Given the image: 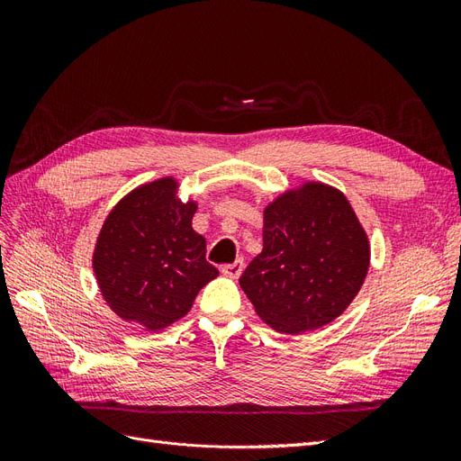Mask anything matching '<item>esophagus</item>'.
<instances>
[{
  "label": "esophagus",
  "mask_w": 461,
  "mask_h": 461,
  "mask_svg": "<svg viewBox=\"0 0 461 461\" xmlns=\"http://www.w3.org/2000/svg\"><path fill=\"white\" fill-rule=\"evenodd\" d=\"M242 269H244V261L242 259H236V261L229 263V265H222L221 273L225 275V276H229V278H239Z\"/></svg>",
  "instance_id": "1"
}]
</instances>
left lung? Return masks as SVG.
<instances>
[{"instance_id":"left-lung-1","label":"left lung","mask_w":461,"mask_h":461,"mask_svg":"<svg viewBox=\"0 0 461 461\" xmlns=\"http://www.w3.org/2000/svg\"><path fill=\"white\" fill-rule=\"evenodd\" d=\"M369 263V236L344 192L305 180L263 207V249L240 288L263 323L300 334L346 312Z\"/></svg>"}]
</instances>
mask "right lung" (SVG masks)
Returning <instances> with one entry per match:
<instances>
[{"label": "right lung", "instance_id": "1", "mask_svg": "<svg viewBox=\"0 0 461 461\" xmlns=\"http://www.w3.org/2000/svg\"><path fill=\"white\" fill-rule=\"evenodd\" d=\"M178 192L180 183L169 175L124 194L107 213L92 252L107 308L153 332L183 319L219 275L205 261V239L192 229L198 202H183Z\"/></svg>", "mask_w": 461, "mask_h": 461}]
</instances>
